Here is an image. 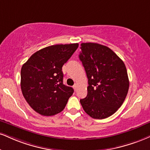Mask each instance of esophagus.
<instances>
[{"label":"esophagus","mask_w":150,"mask_h":150,"mask_svg":"<svg viewBox=\"0 0 150 150\" xmlns=\"http://www.w3.org/2000/svg\"><path fill=\"white\" fill-rule=\"evenodd\" d=\"M77 88V84H74V85H73V89H75V90H76Z\"/></svg>","instance_id":"esophagus-1"}]
</instances>
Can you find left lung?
<instances>
[{"label": "left lung", "instance_id": "1", "mask_svg": "<svg viewBox=\"0 0 150 150\" xmlns=\"http://www.w3.org/2000/svg\"><path fill=\"white\" fill-rule=\"evenodd\" d=\"M79 58L88 78L87 96L80 103L93 119L107 118L121 107L129 87L123 61L108 47L93 42L81 44Z\"/></svg>", "mask_w": 150, "mask_h": 150}]
</instances>
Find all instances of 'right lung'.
Returning a JSON list of instances; mask_svg holds the SVG:
<instances>
[{
	"label": "right lung",
	"instance_id": "obj_1",
	"mask_svg": "<svg viewBox=\"0 0 150 150\" xmlns=\"http://www.w3.org/2000/svg\"><path fill=\"white\" fill-rule=\"evenodd\" d=\"M78 43L55 45L36 52L21 70V89L26 100L44 116L61 112L74 92L63 84L62 67L78 47Z\"/></svg>",
	"mask_w": 150,
	"mask_h": 150
}]
</instances>
